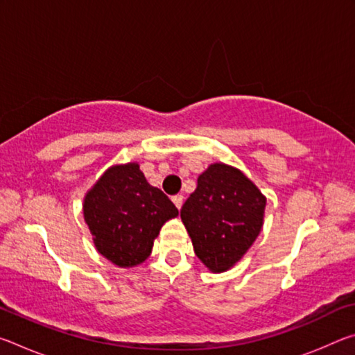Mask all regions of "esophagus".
I'll use <instances>...</instances> for the list:
<instances>
[{
    "instance_id": "esophagus-1",
    "label": "esophagus",
    "mask_w": 355,
    "mask_h": 355,
    "mask_svg": "<svg viewBox=\"0 0 355 355\" xmlns=\"http://www.w3.org/2000/svg\"><path fill=\"white\" fill-rule=\"evenodd\" d=\"M172 202L175 203V207L180 209V208H182V205H183V196H182V194L173 196V197H172Z\"/></svg>"
}]
</instances>
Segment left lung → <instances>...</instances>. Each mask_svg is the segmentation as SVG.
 Segmentation results:
<instances>
[{
    "label": "left lung",
    "instance_id": "1",
    "mask_svg": "<svg viewBox=\"0 0 355 355\" xmlns=\"http://www.w3.org/2000/svg\"><path fill=\"white\" fill-rule=\"evenodd\" d=\"M266 199L235 167L216 163L182 207L196 255L214 272L230 269L260 233Z\"/></svg>",
    "mask_w": 355,
    "mask_h": 355
}]
</instances>
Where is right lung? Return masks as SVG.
<instances>
[{
  "label": "right lung",
  "mask_w": 355,
  "mask_h": 355,
  "mask_svg": "<svg viewBox=\"0 0 355 355\" xmlns=\"http://www.w3.org/2000/svg\"><path fill=\"white\" fill-rule=\"evenodd\" d=\"M175 216V205L147 183L136 163L107 169L84 199V220L95 248L120 268L146 260L161 227Z\"/></svg>",
  "instance_id": "obj_1"
}]
</instances>
